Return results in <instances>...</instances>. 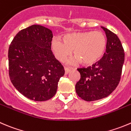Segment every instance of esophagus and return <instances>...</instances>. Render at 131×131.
I'll return each mask as SVG.
<instances>
[{
  "label": "esophagus",
  "mask_w": 131,
  "mask_h": 131,
  "mask_svg": "<svg viewBox=\"0 0 131 131\" xmlns=\"http://www.w3.org/2000/svg\"><path fill=\"white\" fill-rule=\"evenodd\" d=\"M71 68H67V67H64V71H65V74L67 75V74H68V73H69V72H70V71H71Z\"/></svg>",
  "instance_id": "esophagus-1"
}]
</instances>
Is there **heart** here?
Returning <instances> with one entry per match:
<instances>
[{"instance_id": "obj_1", "label": "heart", "mask_w": 131, "mask_h": 131, "mask_svg": "<svg viewBox=\"0 0 131 131\" xmlns=\"http://www.w3.org/2000/svg\"><path fill=\"white\" fill-rule=\"evenodd\" d=\"M52 49L56 58L63 61L72 53L74 57L68 60L72 64L79 63L91 64L99 59L106 47V38L101 31H88L67 34L63 41L59 38H54Z\"/></svg>"}]
</instances>
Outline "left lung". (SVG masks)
I'll return each mask as SVG.
<instances>
[{
  "instance_id": "left-lung-1",
  "label": "left lung",
  "mask_w": 131,
  "mask_h": 131,
  "mask_svg": "<svg viewBox=\"0 0 131 131\" xmlns=\"http://www.w3.org/2000/svg\"><path fill=\"white\" fill-rule=\"evenodd\" d=\"M107 37L106 52L92 67L79 68L81 79L75 85L77 94L86 101H95L110 95L120 82L125 59L124 50L117 36L101 27Z\"/></svg>"
}]
</instances>
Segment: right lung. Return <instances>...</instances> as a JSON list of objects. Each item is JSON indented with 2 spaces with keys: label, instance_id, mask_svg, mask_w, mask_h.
Wrapping results in <instances>:
<instances>
[{
  "label": "right lung",
  "instance_id": "1",
  "mask_svg": "<svg viewBox=\"0 0 131 131\" xmlns=\"http://www.w3.org/2000/svg\"><path fill=\"white\" fill-rule=\"evenodd\" d=\"M51 30L40 25L22 29L8 50L9 73L15 88L35 101H45L55 95L64 70L51 50Z\"/></svg>",
  "mask_w": 131,
  "mask_h": 131
}]
</instances>
